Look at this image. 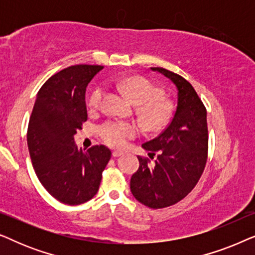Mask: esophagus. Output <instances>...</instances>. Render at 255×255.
I'll return each mask as SVG.
<instances>
[{
  "mask_svg": "<svg viewBox=\"0 0 255 255\" xmlns=\"http://www.w3.org/2000/svg\"><path fill=\"white\" fill-rule=\"evenodd\" d=\"M121 155H123V152H121V151H114L113 152L114 158H117V156H121Z\"/></svg>",
  "mask_w": 255,
  "mask_h": 255,
  "instance_id": "1",
  "label": "esophagus"
}]
</instances>
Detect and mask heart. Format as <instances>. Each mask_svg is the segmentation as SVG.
<instances>
[{
  "label": "heart",
  "mask_w": 255,
  "mask_h": 255,
  "mask_svg": "<svg viewBox=\"0 0 255 255\" xmlns=\"http://www.w3.org/2000/svg\"><path fill=\"white\" fill-rule=\"evenodd\" d=\"M118 88L125 93L137 106V115L148 131H159L165 128L173 115V104L162 96V89L142 76H128L117 82ZM106 94L104 87H96L89 96V107L100 108ZM138 134V128L133 123L109 121L99 127V135L107 145L122 148L130 139Z\"/></svg>",
  "instance_id": "heart-1"
}]
</instances>
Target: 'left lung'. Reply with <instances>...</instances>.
<instances>
[{"instance_id":"left-lung-1","label":"left lung","mask_w":255,"mask_h":255,"mask_svg":"<svg viewBox=\"0 0 255 255\" xmlns=\"http://www.w3.org/2000/svg\"><path fill=\"white\" fill-rule=\"evenodd\" d=\"M173 81L177 88L174 116L160 135L142 144L154 163L138 156L139 168L131 177V193L151 209H162L183 200L196 186L208 160L207 109L194 87L175 73L151 67Z\"/></svg>"}]
</instances>
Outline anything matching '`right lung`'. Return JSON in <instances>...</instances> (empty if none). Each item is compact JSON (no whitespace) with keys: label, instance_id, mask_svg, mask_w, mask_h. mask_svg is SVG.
Masks as SVG:
<instances>
[{"label":"right lung","instance_id":"add662e5","mask_svg":"<svg viewBox=\"0 0 255 255\" xmlns=\"http://www.w3.org/2000/svg\"><path fill=\"white\" fill-rule=\"evenodd\" d=\"M103 66L75 65L52 75L41 86L27 127V147L34 172L55 200L78 205L95 196L111 158L104 145L87 151L74 134L88 120L86 88Z\"/></svg>","mask_w":255,"mask_h":255}]
</instances>
